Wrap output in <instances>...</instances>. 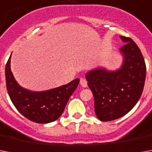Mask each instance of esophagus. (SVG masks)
<instances>
[{"mask_svg": "<svg viewBox=\"0 0 152 152\" xmlns=\"http://www.w3.org/2000/svg\"><path fill=\"white\" fill-rule=\"evenodd\" d=\"M80 85L82 86L83 88H87V87H88V81L86 80L84 78L80 79Z\"/></svg>", "mask_w": 152, "mask_h": 152, "instance_id": "obj_1", "label": "esophagus"}]
</instances>
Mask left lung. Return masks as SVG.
<instances>
[{
	"instance_id": "8db88e82",
	"label": "left lung",
	"mask_w": 152,
	"mask_h": 152,
	"mask_svg": "<svg viewBox=\"0 0 152 152\" xmlns=\"http://www.w3.org/2000/svg\"><path fill=\"white\" fill-rule=\"evenodd\" d=\"M125 45L118 50L122 57L119 69L97 67L86 74L94 95L95 112L102 121H110L128 113L139 101L146 78L141 52L130 38L120 36Z\"/></svg>"
}]
</instances>
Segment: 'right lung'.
Here are the masks:
<instances>
[{
  "label": "right lung",
  "mask_w": 152,
  "mask_h": 152,
  "mask_svg": "<svg viewBox=\"0 0 152 152\" xmlns=\"http://www.w3.org/2000/svg\"><path fill=\"white\" fill-rule=\"evenodd\" d=\"M11 56L5 66L6 87L11 101L17 110L30 121L40 124H47L58 119L70 96L77 88L80 79L50 90H28L15 80L11 70Z\"/></svg>",
  "instance_id": "1"
}]
</instances>
